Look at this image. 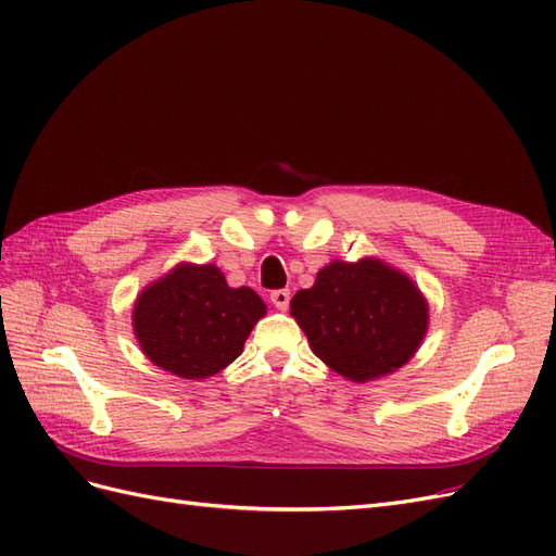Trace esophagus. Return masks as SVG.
Here are the masks:
<instances>
[{"label": "esophagus", "instance_id": "obj_1", "mask_svg": "<svg viewBox=\"0 0 556 556\" xmlns=\"http://www.w3.org/2000/svg\"><path fill=\"white\" fill-rule=\"evenodd\" d=\"M271 304L278 311H288V306H290V290H276V292H271Z\"/></svg>", "mask_w": 556, "mask_h": 556}]
</instances>
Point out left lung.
I'll return each instance as SVG.
<instances>
[{
  "label": "left lung",
  "instance_id": "left-lung-1",
  "mask_svg": "<svg viewBox=\"0 0 556 556\" xmlns=\"http://www.w3.org/2000/svg\"><path fill=\"white\" fill-rule=\"evenodd\" d=\"M311 350L331 371L366 382L396 371L417 352L429 304L399 268L376 257L333 260L290 304Z\"/></svg>",
  "mask_w": 556,
  "mask_h": 556
}]
</instances>
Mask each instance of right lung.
I'll list each match as a JSON object with an SVG mask.
<instances>
[{
  "label": "right lung",
  "mask_w": 556,
  "mask_h": 556,
  "mask_svg": "<svg viewBox=\"0 0 556 556\" xmlns=\"http://www.w3.org/2000/svg\"><path fill=\"white\" fill-rule=\"evenodd\" d=\"M266 304L250 288H229L215 264H178L150 282L131 325L143 355L185 380L215 376L243 352Z\"/></svg>",
  "instance_id": "1"
}]
</instances>
